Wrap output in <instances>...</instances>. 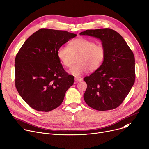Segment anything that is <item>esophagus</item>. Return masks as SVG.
<instances>
[{
  "label": "esophagus",
  "mask_w": 149,
  "mask_h": 149,
  "mask_svg": "<svg viewBox=\"0 0 149 149\" xmlns=\"http://www.w3.org/2000/svg\"><path fill=\"white\" fill-rule=\"evenodd\" d=\"M75 81L76 83H78V82H80V81H83V79L80 77H76V78H75Z\"/></svg>",
  "instance_id": "34e87169"
}]
</instances>
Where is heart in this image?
<instances>
[{
	"instance_id": "1",
	"label": "heart",
	"mask_w": 149,
	"mask_h": 149,
	"mask_svg": "<svg viewBox=\"0 0 149 149\" xmlns=\"http://www.w3.org/2000/svg\"><path fill=\"white\" fill-rule=\"evenodd\" d=\"M77 55H79L77 60L78 64L68 70V72L75 77L81 75L89 70L90 71L97 70L104 60L106 50L102 45L81 37L71 41L68 47L62 46L57 51L59 62L66 68L71 66L72 56Z\"/></svg>"
}]
</instances>
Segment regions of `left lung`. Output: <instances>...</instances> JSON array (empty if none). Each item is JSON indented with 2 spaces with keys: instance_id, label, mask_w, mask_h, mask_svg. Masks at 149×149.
<instances>
[{
  "instance_id": "8db88e82",
  "label": "left lung",
  "mask_w": 149,
  "mask_h": 149,
  "mask_svg": "<svg viewBox=\"0 0 149 149\" xmlns=\"http://www.w3.org/2000/svg\"><path fill=\"white\" fill-rule=\"evenodd\" d=\"M100 39L106 55L99 68L84 80L86 103L97 111L115 109L123 102L135 82L133 52L118 33L111 29L87 30L79 33Z\"/></svg>"
}]
</instances>
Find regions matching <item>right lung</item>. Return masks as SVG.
I'll use <instances>...</instances> for the list:
<instances>
[{"mask_svg": "<svg viewBox=\"0 0 149 149\" xmlns=\"http://www.w3.org/2000/svg\"><path fill=\"white\" fill-rule=\"evenodd\" d=\"M77 34L42 29L26 39L15 61V87L33 109L49 112L62 103L73 76L64 70L57 51Z\"/></svg>", "mask_w": 149, "mask_h": 149, "instance_id": "1", "label": "right lung"}]
</instances>
